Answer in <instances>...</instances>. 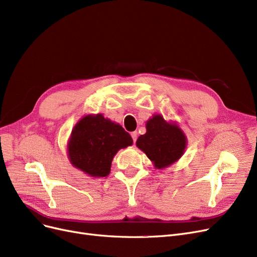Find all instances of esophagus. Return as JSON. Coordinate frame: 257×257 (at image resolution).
<instances>
[{"mask_svg": "<svg viewBox=\"0 0 257 257\" xmlns=\"http://www.w3.org/2000/svg\"><path fill=\"white\" fill-rule=\"evenodd\" d=\"M131 138H132V140H134V143H136L137 139H138V132L137 131L131 132Z\"/></svg>", "mask_w": 257, "mask_h": 257, "instance_id": "1", "label": "esophagus"}]
</instances>
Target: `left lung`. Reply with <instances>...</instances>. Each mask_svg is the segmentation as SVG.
I'll use <instances>...</instances> for the list:
<instances>
[{"instance_id":"left-lung-1","label":"left lung","mask_w":257,"mask_h":257,"mask_svg":"<svg viewBox=\"0 0 257 257\" xmlns=\"http://www.w3.org/2000/svg\"><path fill=\"white\" fill-rule=\"evenodd\" d=\"M147 132L137 141V146L155 162L158 168L166 167L181 158L186 138L178 126L170 125L161 115H155L146 123Z\"/></svg>"}]
</instances>
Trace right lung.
<instances>
[{
	"label": "right lung",
	"instance_id": "obj_1",
	"mask_svg": "<svg viewBox=\"0 0 257 257\" xmlns=\"http://www.w3.org/2000/svg\"><path fill=\"white\" fill-rule=\"evenodd\" d=\"M132 144V139L118 123L101 114L81 118L73 129L69 144L72 164L92 177H106L113 157L120 148Z\"/></svg>",
	"mask_w": 257,
	"mask_h": 257
}]
</instances>
